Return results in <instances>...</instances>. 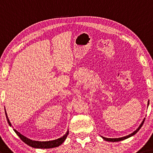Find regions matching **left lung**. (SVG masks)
<instances>
[{
    "label": "left lung",
    "instance_id": "1",
    "mask_svg": "<svg viewBox=\"0 0 153 153\" xmlns=\"http://www.w3.org/2000/svg\"><path fill=\"white\" fill-rule=\"evenodd\" d=\"M148 105H149V103H148ZM144 120H143V121L142 122L141 124H140V125L139 126V127L137 128V129L135 131H133L132 133H131V134H129V135H127V136L125 137H119V138H107V137H102L103 139H104L105 140H106V141H108V142H119V141H121V140H124L125 139H127V138H129L130 137L133 136V135H134L135 133H136L138 131H139L140 129V128L142 127V126L143 125V124H144Z\"/></svg>",
    "mask_w": 153,
    "mask_h": 153
}]
</instances>
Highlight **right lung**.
I'll use <instances>...</instances> for the list:
<instances>
[{"mask_svg": "<svg viewBox=\"0 0 153 153\" xmlns=\"http://www.w3.org/2000/svg\"><path fill=\"white\" fill-rule=\"evenodd\" d=\"M5 114H6L7 122H8L9 125L11 126L10 121H9V120L8 116H7V115L6 111H5ZM14 131L16 133V134L18 135L19 137H20V139L22 140L24 142H25L26 144L28 145V146L33 147V148H35V149H52V148L59 146L60 144H62V143L64 142L65 140H66L68 134H69V131H67V133H65L63 136L59 138V139L52 140V141L39 142V141H35V140L28 139V138H27L26 137L24 136L23 135H22L20 133H19L18 131H16V129H14Z\"/></svg>", "mask_w": 153, "mask_h": 153, "instance_id": "obj_1", "label": "right lung"}]
</instances>
